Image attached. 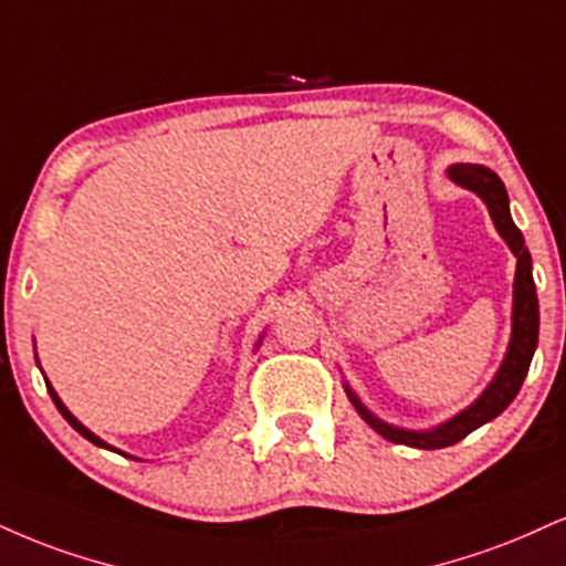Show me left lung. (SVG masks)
I'll list each match as a JSON object with an SVG mask.
<instances>
[{
	"mask_svg": "<svg viewBox=\"0 0 566 566\" xmlns=\"http://www.w3.org/2000/svg\"><path fill=\"white\" fill-rule=\"evenodd\" d=\"M448 176L461 187L478 192L493 216L495 229L501 231L503 240L509 242L512 253L516 255V276H514V326H512V343H509V353L503 358V366L495 374L493 385L480 395L478 403H472L467 411H461L459 417L446 421V424L434 427L430 432H408L398 430V427L385 424L377 417H371L360 400L348 390L350 403L356 406L360 419L371 427L374 432L382 434L385 440L398 442V446H411V448H424V451H434V448H448L453 442L464 440L469 432H474L485 421L495 419L520 392V387L527 377L530 360L537 348V292L533 282V258L530 250L524 248L522 231L514 227L512 216H509V195L503 181L495 176L490 168L482 166H469V163H459V166L448 168Z\"/></svg>",
	"mask_w": 566,
	"mask_h": 566,
	"instance_id": "1",
	"label": "left lung"
}]
</instances>
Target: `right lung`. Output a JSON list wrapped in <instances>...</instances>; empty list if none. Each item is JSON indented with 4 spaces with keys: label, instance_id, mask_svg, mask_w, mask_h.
I'll return each mask as SVG.
<instances>
[{
    "label": "right lung",
    "instance_id": "obj_1",
    "mask_svg": "<svg viewBox=\"0 0 566 566\" xmlns=\"http://www.w3.org/2000/svg\"><path fill=\"white\" fill-rule=\"evenodd\" d=\"M46 390H50V395H52V400H54V406H57V411H60V413H63V417H65V421H67V424H71V427H73V430H76V432H81V434H84V438H86L88 442H94V446H102V448H111V446H107V442H102V440L97 438V434H92V432H88V430H86V427H84V424H81V421H78L76 417H73V413H71V411H67V408L63 406V400H60V398H57V392H54L50 385H46Z\"/></svg>",
    "mask_w": 566,
    "mask_h": 566
}]
</instances>
